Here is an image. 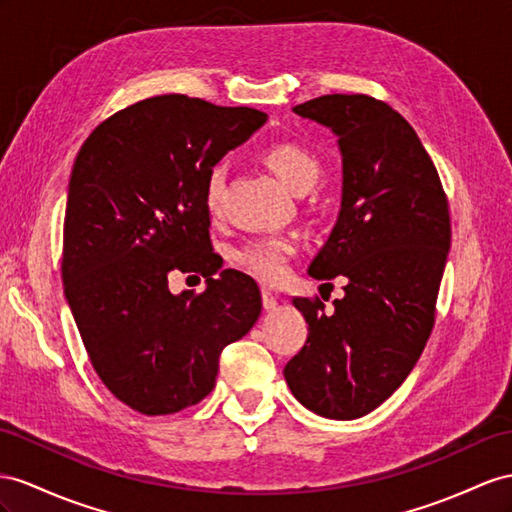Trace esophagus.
I'll return each mask as SVG.
<instances>
[{"instance_id":"1","label":"esophagus","mask_w":512,"mask_h":512,"mask_svg":"<svg viewBox=\"0 0 512 512\" xmlns=\"http://www.w3.org/2000/svg\"><path fill=\"white\" fill-rule=\"evenodd\" d=\"M261 298H264V309L266 311L277 309V296H274L270 290H261Z\"/></svg>"}]
</instances>
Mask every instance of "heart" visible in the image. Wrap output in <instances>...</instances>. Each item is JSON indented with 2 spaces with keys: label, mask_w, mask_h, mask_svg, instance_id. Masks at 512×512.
Listing matches in <instances>:
<instances>
[{
  "label": "heart",
  "mask_w": 512,
  "mask_h": 512,
  "mask_svg": "<svg viewBox=\"0 0 512 512\" xmlns=\"http://www.w3.org/2000/svg\"><path fill=\"white\" fill-rule=\"evenodd\" d=\"M264 162L287 190L294 194H307L320 179V164L316 155L307 151L298 142H274L266 149ZM222 186H225V173L222 168H214L205 181V205L207 209L218 207ZM296 244L290 238H264L246 244L235 251V261L253 277L266 283H277L285 277L287 261L294 255Z\"/></svg>",
  "instance_id": "b5f03b06"
}]
</instances>
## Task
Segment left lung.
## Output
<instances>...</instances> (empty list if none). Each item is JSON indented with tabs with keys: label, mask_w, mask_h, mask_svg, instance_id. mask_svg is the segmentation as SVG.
I'll list each match as a JSON object with an SVG mask.
<instances>
[{
	"label": "left lung",
	"mask_w": 512,
	"mask_h": 512,
	"mask_svg": "<svg viewBox=\"0 0 512 512\" xmlns=\"http://www.w3.org/2000/svg\"><path fill=\"white\" fill-rule=\"evenodd\" d=\"M333 131L342 155V205L309 277H344L335 311L294 298L309 324L285 365L294 398L331 419L378 409L411 374L435 324L450 253V214L422 140L387 103L324 95L294 108Z\"/></svg>",
	"instance_id": "obj_1"
}]
</instances>
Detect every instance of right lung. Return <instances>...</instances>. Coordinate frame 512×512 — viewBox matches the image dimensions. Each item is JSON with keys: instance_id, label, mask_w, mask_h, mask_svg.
I'll return each mask as SVG.
<instances>
[{"instance_id": "1", "label": "right lung", "mask_w": 512, "mask_h": 512, "mask_svg": "<svg viewBox=\"0 0 512 512\" xmlns=\"http://www.w3.org/2000/svg\"><path fill=\"white\" fill-rule=\"evenodd\" d=\"M253 108L186 95L134 103L103 121L75 157L64 216V296L95 372L144 415L201 402L220 352L253 329L257 283L222 270L209 242L205 181L266 123ZM173 269L206 292L173 295Z\"/></svg>"}]
</instances>
